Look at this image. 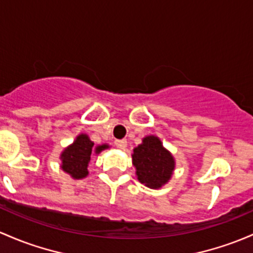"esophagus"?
<instances>
[{
	"instance_id": "obj_1",
	"label": "esophagus",
	"mask_w": 253,
	"mask_h": 253,
	"mask_svg": "<svg viewBox=\"0 0 253 253\" xmlns=\"http://www.w3.org/2000/svg\"><path fill=\"white\" fill-rule=\"evenodd\" d=\"M115 145H116V147H118L119 149H122V150H125V149H126V147H127V140H126V139L116 140Z\"/></svg>"
}]
</instances>
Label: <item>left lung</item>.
<instances>
[{
  "label": "left lung",
  "mask_w": 253,
  "mask_h": 253,
  "mask_svg": "<svg viewBox=\"0 0 253 253\" xmlns=\"http://www.w3.org/2000/svg\"><path fill=\"white\" fill-rule=\"evenodd\" d=\"M132 164L142 184L150 189H159L171 179L175 162L158 137L147 135L142 144L133 149Z\"/></svg>",
  "instance_id": "obj_1"
}]
</instances>
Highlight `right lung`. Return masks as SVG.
Masks as SVG:
<instances>
[{
  "mask_svg": "<svg viewBox=\"0 0 253 253\" xmlns=\"http://www.w3.org/2000/svg\"><path fill=\"white\" fill-rule=\"evenodd\" d=\"M93 145L94 143L89 139L88 135L84 133L79 134L73 144L64 149L60 155V160H62L60 167L63 171L70 174L74 179H82L87 177L88 174L87 167L91 161ZM108 148V144L98 145L94 148V153L99 154L100 151Z\"/></svg>",
  "mask_w": 253,
  "mask_h": 253,
  "instance_id": "right-lung-1",
  "label": "right lung"
}]
</instances>
